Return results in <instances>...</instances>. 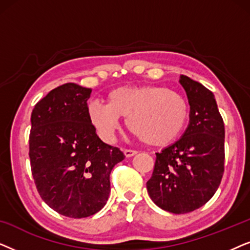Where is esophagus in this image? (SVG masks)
<instances>
[{
  "label": "esophagus",
  "instance_id": "obj_1",
  "mask_svg": "<svg viewBox=\"0 0 250 250\" xmlns=\"http://www.w3.org/2000/svg\"><path fill=\"white\" fill-rule=\"evenodd\" d=\"M136 153H138V151H135V150H124V155L127 157V158L135 156Z\"/></svg>",
  "mask_w": 250,
  "mask_h": 250
}]
</instances>
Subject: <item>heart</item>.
<instances>
[{"instance_id": "1", "label": "heart", "mask_w": 250, "mask_h": 250, "mask_svg": "<svg viewBox=\"0 0 250 250\" xmlns=\"http://www.w3.org/2000/svg\"><path fill=\"white\" fill-rule=\"evenodd\" d=\"M87 114L94 127L105 140L118 128L119 118L140 141L153 148L172 143L188 121V105L180 95L152 85H133L111 90L105 105L92 102Z\"/></svg>"}]
</instances>
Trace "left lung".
I'll list each match as a JSON object with an SVG mask.
<instances>
[{
	"label": "left lung",
	"mask_w": 250,
	"mask_h": 250,
	"mask_svg": "<svg viewBox=\"0 0 250 250\" xmlns=\"http://www.w3.org/2000/svg\"><path fill=\"white\" fill-rule=\"evenodd\" d=\"M179 82L190 105L189 125L176 142L156 153L146 189L162 209L186 214L204 206L220 186L225 131L214 94L184 75Z\"/></svg>",
	"instance_id": "8db88e82"
}]
</instances>
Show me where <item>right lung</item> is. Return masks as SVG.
<instances>
[{"label":"right lung","instance_id":"right-lung-1","mask_svg":"<svg viewBox=\"0 0 250 250\" xmlns=\"http://www.w3.org/2000/svg\"><path fill=\"white\" fill-rule=\"evenodd\" d=\"M91 93L63 84L37 102L30 117L29 158L37 191L67 217H88L104 208L111 169L125 158L97 135L87 114Z\"/></svg>","mask_w":250,"mask_h":250}]
</instances>
